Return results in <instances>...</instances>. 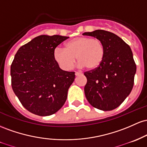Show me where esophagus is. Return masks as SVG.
Returning a JSON list of instances; mask_svg holds the SVG:
<instances>
[{
  "mask_svg": "<svg viewBox=\"0 0 147 147\" xmlns=\"http://www.w3.org/2000/svg\"><path fill=\"white\" fill-rule=\"evenodd\" d=\"M75 75H76V76H78L82 75V74H81V73H80V72H76V73H75Z\"/></svg>",
  "mask_w": 147,
  "mask_h": 147,
  "instance_id": "esophagus-1",
  "label": "esophagus"
}]
</instances>
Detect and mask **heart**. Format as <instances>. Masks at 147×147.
Returning <instances> with one entry per match:
<instances>
[{"instance_id": "heart-1", "label": "heart", "mask_w": 147, "mask_h": 147, "mask_svg": "<svg viewBox=\"0 0 147 147\" xmlns=\"http://www.w3.org/2000/svg\"><path fill=\"white\" fill-rule=\"evenodd\" d=\"M105 53L104 45L100 39L79 37L66 43L65 49L56 47L53 55L55 62L64 70L71 69L76 57L79 62V67L94 70L101 65Z\"/></svg>"}]
</instances>
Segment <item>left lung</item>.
Segmentation results:
<instances>
[{
    "label": "left lung",
    "instance_id": "8db88e82",
    "mask_svg": "<svg viewBox=\"0 0 147 147\" xmlns=\"http://www.w3.org/2000/svg\"><path fill=\"white\" fill-rule=\"evenodd\" d=\"M100 39L105 56L97 69L85 72L87 82L85 94L90 105L103 111L117 108L131 93L136 65L129 46L113 32L103 30L84 32Z\"/></svg>",
    "mask_w": 147,
    "mask_h": 147
}]
</instances>
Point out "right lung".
<instances>
[{"mask_svg": "<svg viewBox=\"0 0 147 147\" xmlns=\"http://www.w3.org/2000/svg\"><path fill=\"white\" fill-rule=\"evenodd\" d=\"M69 37L39 35L19 48L11 65V87L30 113L49 116L63 106L75 72L62 70L53 53Z\"/></svg>", "mask_w": 147, "mask_h": 147, "instance_id": "obj_1", "label": "right lung"}]
</instances>
